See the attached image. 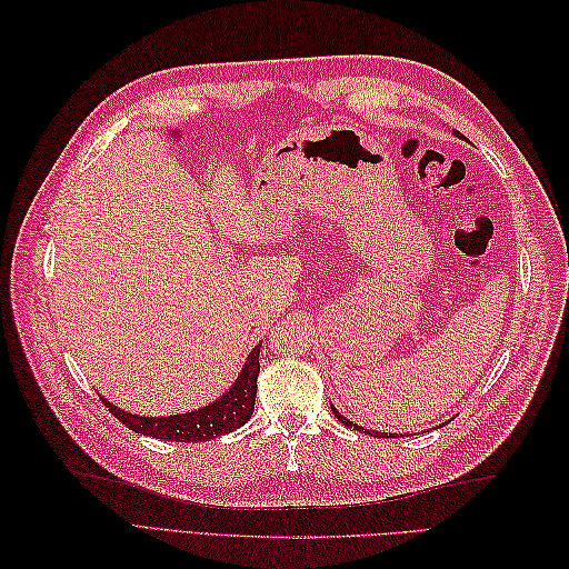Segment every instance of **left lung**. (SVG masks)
<instances>
[{"label": "left lung", "instance_id": "1", "mask_svg": "<svg viewBox=\"0 0 569 569\" xmlns=\"http://www.w3.org/2000/svg\"><path fill=\"white\" fill-rule=\"evenodd\" d=\"M453 134H458L460 137V132L458 130H453ZM332 412H335V418L341 422V425H347V427H353V429H358V432H363V427H360V425H353L349 418H343L341 416V412L332 406ZM366 435H370V437H377V439H389L391 435H387V432H372V429H366ZM393 437H399V435H393Z\"/></svg>", "mask_w": 569, "mask_h": 569}]
</instances>
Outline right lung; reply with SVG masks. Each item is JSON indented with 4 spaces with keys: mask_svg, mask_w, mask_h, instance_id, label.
<instances>
[{
    "mask_svg": "<svg viewBox=\"0 0 569 569\" xmlns=\"http://www.w3.org/2000/svg\"><path fill=\"white\" fill-rule=\"evenodd\" d=\"M258 353H261V343H258V347L247 356L242 372L237 375L234 385L226 393L218 396L213 403L192 412H182V416L142 418V416H132V412L120 410L107 399L101 401H104V406L111 410V416H116L137 435L163 439V441H187V443L218 439L247 425L249 418L253 416L256 380H258V372H261Z\"/></svg>",
    "mask_w": 569,
    "mask_h": 569,
    "instance_id": "1",
    "label": "right lung"
}]
</instances>
